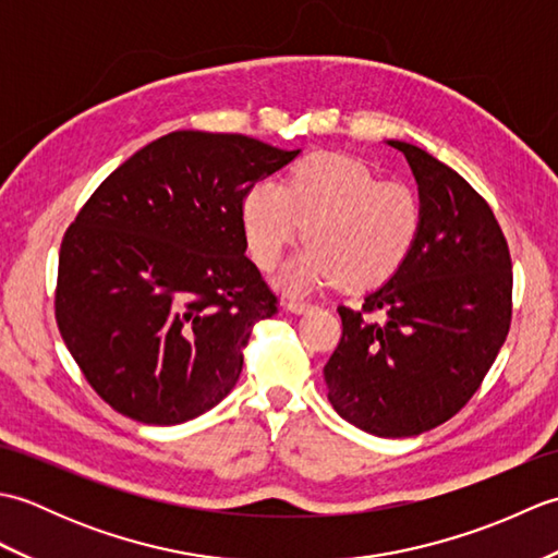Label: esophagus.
Wrapping results in <instances>:
<instances>
[{"label":"esophagus","mask_w":558,"mask_h":558,"mask_svg":"<svg viewBox=\"0 0 558 558\" xmlns=\"http://www.w3.org/2000/svg\"><path fill=\"white\" fill-rule=\"evenodd\" d=\"M286 306H288V312H292V314H302L306 310H312L314 304L306 302V300H300V298H288Z\"/></svg>","instance_id":"34e87169"}]
</instances>
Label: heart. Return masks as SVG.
Wrapping results in <instances>:
<instances>
[{
    "label": "heart",
    "instance_id": "1",
    "mask_svg": "<svg viewBox=\"0 0 558 558\" xmlns=\"http://www.w3.org/2000/svg\"><path fill=\"white\" fill-rule=\"evenodd\" d=\"M240 218L248 256L264 270L304 234L306 246L282 270V286L300 290L336 278L345 290H366L405 264L422 228V201L410 184L381 180L357 158L312 153L280 186H248Z\"/></svg>",
    "mask_w": 558,
    "mask_h": 558
}]
</instances>
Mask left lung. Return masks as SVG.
<instances>
[{"instance_id":"left-lung-1","label":"left lung","mask_w":558,"mask_h":558,"mask_svg":"<svg viewBox=\"0 0 558 558\" xmlns=\"http://www.w3.org/2000/svg\"><path fill=\"white\" fill-rule=\"evenodd\" d=\"M388 146L405 153L422 228L405 264L364 294L362 312L338 306L342 338L324 378L342 420L402 438L444 424L475 396L511 326L513 266L475 189L417 146Z\"/></svg>"}]
</instances>
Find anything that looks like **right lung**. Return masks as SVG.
I'll return each mask as SVG.
<instances>
[{"label":"right lung","instance_id":"right-lung-1","mask_svg":"<svg viewBox=\"0 0 558 558\" xmlns=\"http://www.w3.org/2000/svg\"><path fill=\"white\" fill-rule=\"evenodd\" d=\"M298 156L184 129L136 150L81 208L59 248L54 314L110 408L170 426L234 388L252 326L278 312L244 256L242 198Z\"/></svg>","mask_w":558,"mask_h":558}]
</instances>
